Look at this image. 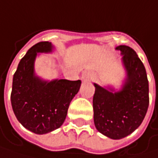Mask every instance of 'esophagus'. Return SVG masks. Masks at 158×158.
Instances as JSON below:
<instances>
[{
  "label": "esophagus",
  "instance_id": "esophagus-1",
  "mask_svg": "<svg viewBox=\"0 0 158 158\" xmlns=\"http://www.w3.org/2000/svg\"><path fill=\"white\" fill-rule=\"evenodd\" d=\"M92 79H93V75L89 71H85L81 76V79L83 81H90Z\"/></svg>",
  "mask_w": 158,
  "mask_h": 158
}]
</instances>
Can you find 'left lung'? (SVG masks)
<instances>
[{
  "label": "left lung",
  "instance_id": "left-lung-1",
  "mask_svg": "<svg viewBox=\"0 0 158 158\" xmlns=\"http://www.w3.org/2000/svg\"><path fill=\"white\" fill-rule=\"evenodd\" d=\"M116 50H120L126 77L119 89L94 83V124L104 136L121 139L133 133L144 120L149 89L146 69L136 51L126 45Z\"/></svg>",
  "mask_w": 158,
  "mask_h": 158
}]
</instances>
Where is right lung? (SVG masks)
Segmentation results:
<instances>
[{"instance_id":"obj_1","label":"right lung","mask_w":158,"mask_h":158,"mask_svg":"<svg viewBox=\"0 0 158 158\" xmlns=\"http://www.w3.org/2000/svg\"><path fill=\"white\" fill-rule=\"evenodd\" d=\"M54 49L49 41L32 46L21 60L12 79V110L26 129L38 135L50 133L62 126L81 84L80 80H46L37 75L36 58L40 53H51Z\"/></svg>"}]
</instances>
